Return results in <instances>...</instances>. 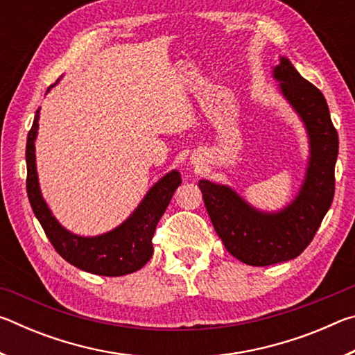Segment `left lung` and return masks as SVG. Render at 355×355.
I'll use <instances>...</instances> for the list:
<instances>
[{"instance_id":"8db88e82","label":"left lung","mask_w":355,"mask_h":355,"mask_svg":"<svg viewBox=\"0 0 355 355\" xmlns=\"http://www.w3.org/2000/svg\"><path fill=\"white\" fill-rule=\"evenodd\" d=\"M282 92L307 125L311 158L307 180L290 207L277 214L250 208L230 188L200 180L203 202L216 233L233 257L250 266L288 261L302 254L315 238L335 194L338 133L322 92L288 59L275 67Z\"/></svg>"}]
</instances>
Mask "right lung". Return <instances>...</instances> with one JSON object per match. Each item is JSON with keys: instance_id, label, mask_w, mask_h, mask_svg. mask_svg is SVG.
<instances>
[{"instance_id": "1", "label": "right lung", "mask_w": 355, "mask_h": 355, "mask_svg": "<svg viewBox=\"0 0 355 355\" xmlns=\"http://www.w3.org/2000/svg\"><path fill=\"white\" fill-rule=\"evenodd\" d=\"M39 111L40 110L35 111L33 127L26 139V192L35 218L39 219L53 248L65 261L83 271L97 275L119 277V275L131 274L141 269L152 258V239L156 225L169 205L173 192L182 184L180 173L173 171L161 178L148 191L146 199L137 207L133 216H130V219L125 220L116 230L95 238L71 235L53 218L40 196L34 158V139L39 127Z\"/></svg>"}]
</instances>
